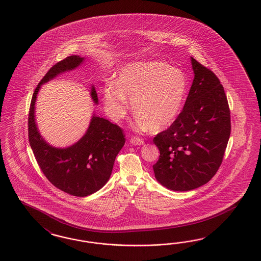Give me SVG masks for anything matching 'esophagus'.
<instances>
[{
    "instance_id": "obj_1",
    "label": "esophagus",
    "mask_w": 261,
    "mask_h": 261,
    "mask_svg": "<svg viewBox=\"0 0 261 261\" xmlns=\"http://www.w3.org/2000/svg\"><path fill=\"white\" fill-rule=\"evenodd\" d=\"M130 142L133 144V145H143L144 144V140L143 139H140L138 137H132L130 139Z\"/></svg>"
}]
</instances>
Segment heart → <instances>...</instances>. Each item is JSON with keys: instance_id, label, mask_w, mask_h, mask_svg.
Wrapping results in <instances>:
<instances>
[{"instance_id": "b5f03b06", "label": "heart", "mask_w": 261, "mask_h": 261, "mask_svg": "<svg viewBox=\"0 0 261 261\" xmlns=\"http://www.w3.org/2000/svg\"><path fill=\"white\" fill-rule=\"evenodd\" d=\"M187 89V77L177 68L160 61L135 62L121 70L118 83H106L105 107L113 121H121L127 114L129 98L138 124L159 131L176 120Z\"/></svg>"}]
</instances>
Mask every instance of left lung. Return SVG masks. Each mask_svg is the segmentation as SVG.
I'll list each match as a JSON object with an SVG mask.
<instances>
[{
  "mask_svg": "<svg viewBox=\"0 0 261 261\" xmlns=\"http://www.w3.org/2000/svg\"><path fill=\"white\" fill-rule=\"evenodd\" d=\"M194 79L183 110L153 138L160 152L154 176L169 190L187 191L206 184L223 162L231 121L227 98L215 73L191 58Z\"/></svg>",
  "mask_w": 261,
  "mask_h": 261,
  "instance_id": "1",
  "label": "left lung"
}]
</instances>
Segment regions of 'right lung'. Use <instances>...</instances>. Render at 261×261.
Returning <instances> with one entry per match:
<instances>
[{
	"mask_svg": "<svg viewBox=\"0 0 261 261\" xmlns=\"http://www.w3.org/2000/svg\"><path fill=\"white\" fill-rule=\"evenodd\" d=\"M83 61L84 58L79 56H70L51 67L35 89L28 117L29 142L41 171L56 188L77 197L90 195L107 184L115 159L125 142L123 131L117 124L93 114L87 132L76 143L56 148L47 143L38 132L35 105L41 85L60 73L74 70ZM90 95L98 103L93 86Z\"/></svg>",
	"mask_w": 261,
	"mask_h": 261,
	"instance_id": "right-lung-1",
	"label": "right lung"
}]
</instances>
